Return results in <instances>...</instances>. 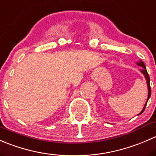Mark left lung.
Segmentation results:
<instances>
[{
  "instance_id": "obj_1",
  "label": "left lung",
  "mask_w": 156,
  "mask_h": 156,
  "mask_svg": "<svg viewBox=\"0 0 156 156\" xmlns=\"http://www.w3.org/2000/svg\"><path fill=\"white\" fill-rule=\"evenodd\" d=\"M137 65H140V66H141V67H143V69H141L140 71L142 72L143 73H144V76H145V77H146V80H147V86H148V92H149V93H148V98H147V103H146L145 106H144V109H143V110H142V111H141V113H140V115L141 113H144V110H145V108H146V106H147V102H148V101H149V98H150V96H151V88H150V76H149L148 73H147V68H146L145 65H144V62H142V61H140V62L139 63H137Z\"/></svg>"
}]
</instances>
